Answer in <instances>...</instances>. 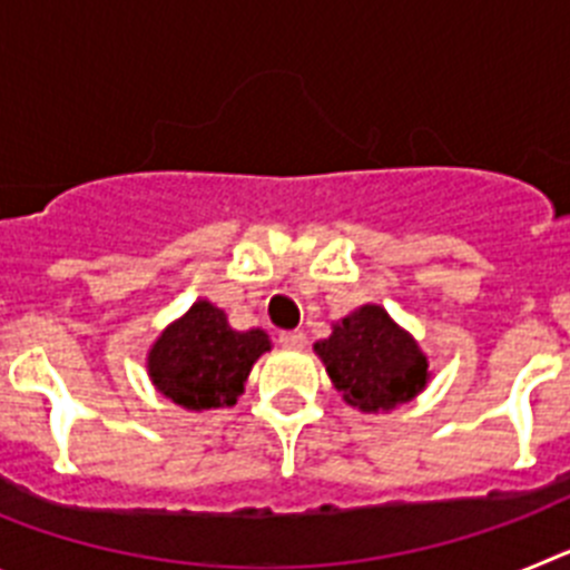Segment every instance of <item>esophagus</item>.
<instances>
[{
  "label": "esophagus",
  "mask_w": 570,
  "mask_h": 570,
  "mask_svg": "<svg viewBox=\"0 0 570 570\" xmlns=\"http://www.w3.org/2000/svg\"><path fill=\"white\" fill-rule=\"evenodd\" d=\"M279 345L299 351V347L308 345V336L302 334V331H285V334H279Z\"/></svg>",
  "instance_id": "34e87169"
}]
</instances>
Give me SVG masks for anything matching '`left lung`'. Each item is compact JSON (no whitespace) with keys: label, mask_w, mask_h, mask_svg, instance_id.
I'll use <instances>...</instances> for the list:
<instances>
[{"label":"left lung","mask_w":570,"mask_h":570,"mask_svg":"<svg viewBox=\"0 0 570 570\" xmlns=\"http://www.w3.org/2000/svg\"><path fill=\"white\" fill-rule=\"evenodd\" d=\"M314 351L342 400L365 414L411 402L431 380L428 356L414 336L380 305H362L347 314Z\"/></svg>","instance_id":"obj_1"}]
</instances>
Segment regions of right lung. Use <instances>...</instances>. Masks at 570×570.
<instances>
[{
    "label": "right lung",
    "mask_w": 570,
    "mask_h": 570,
    "mask_svg": "<svg viewBox=\"0 0 570 570\" xmlns=\"http://www.w3.org/2000/svg\"><path fill=\"white\" fill-rule=\"evenodd\" d=\"M265 351V331H234L223 308L199 299L150 345L148 376L159 394L188 411L236 405Z\"/></svg>",
    "instance_id": "right-lung-1"
}]
</instances>
